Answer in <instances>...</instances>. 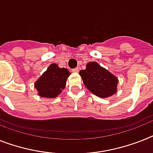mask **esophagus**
Returning a JSON list of instances; mask_svg holds the SVG:
<instances>
[{
    "label": "esophagus",
    "instance_id": "1",
    "mask_svg": "<svg viewBox=\"0 0 153 153\" xmlns=\"http://www.w3.org/2000/svg\"><path fill=\"white\" fill-rule=\"evenodd\" d=\"M72 71L73 72H79V68H74V69H72Z\"/></svg>",
    "mask_w": 153,
    "mask_h": 153
}]
</instances>
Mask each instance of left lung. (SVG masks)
I'll return each instance as SVG.
<instances>
[{"label": "left lung", "instance_id": "1", "mask_svg": "<svg viewBox=\"0 0 153 153\" xmlns=\"http://www.w3.org/2000/svg\"><path fill=\"white\" fill-rule=\"evenodd\" d=\"M79 74L88 90L100 98L110 97L117 92V78L96 62H89Z\"/></svg>", "mask_w": 153, "mask_h": 153}]
</instances>
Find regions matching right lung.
Returning <instances> with one entry per match:
<instances>
[{
	"mask_svg": "<svg viewBox=\"0 0 153 153\" xmlns=\"http://www.w3.org/2000/svg\"><path fill=\"white\" fill-rule=\"evenodd\" d=\"M71 74L67 68H60L52 64L35 82V88L41 97L55 98L65 88L67 79Z\"/></svg>",
	"mask_w": 153,
	"mask_h": 153,
	"instance_id": "add662e5",
	"label": "right lung"
}]
</instances>
